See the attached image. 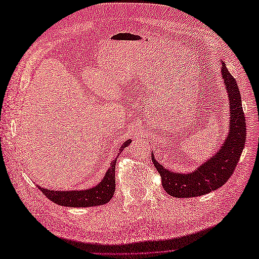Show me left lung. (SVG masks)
<instances>
[{
    "mask_svg": "<svg viewBox=\"0 0 259 259\" xmlns=\"http://www.w3.org/2000/svg\"><path fill=\"white\" fill-rule=\"evenodd\" d=\"M222 77L229 98V132L217 152L189 173L171 171L154 159L152 162L162 178V186L175 198H192L214 191L231 177L239 162L246 139V124L236 79L222 61Z\"/></svg>",
    "mask_w": 259,
    "mask_h": 259,
    "instance_id": "left-lung-1",
    "label": "left lung"
}]
</instances>
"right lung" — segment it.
Masks as SVG:
<instances>
[{
    "label": "right lung",
    "instance_id": "add662e5",
    "mask_svg": "<svg viewBox=\"0 0 259 259\" xmlns=\"http://www.w3.org/2000/svg\"><path fill=\"white\" fill-rule=\"evenodd\" d=\"M132 143L128 139L124 142L119 149V153L123 151L125 147ZM115 163L116 159L111 162L110 167L106 171V175L96 186L83 190H51L37 186L46 197L56 204L68 207H92L103 205L108 203L113 197L115 190Z\"/></svg>",
    "mask_w": 259,
    "mask_h": 259
}]
</instances>
